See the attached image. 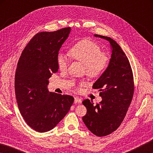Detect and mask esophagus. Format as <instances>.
<instances>
[{"mask_svg": "<svg viewBox=\"0 0 153 153\" xmlns=\"http://www.w3.org/2000/svg\"><path fill=\"white\" fill-rule=\"evenodd\" d=\"M82 102V100L81 98L78 97H75L74 98V102L75 103H81Z\"/></svg>", "mask_w": 153, "mask_h": 153, "instance_id": "obj_1", "label": "esophagus"}]
</instances>
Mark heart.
<instances>
[{
  "label": "heart",
  "mask_w": 153,
  "mask_h": 153,
  "mask_svg": "<svg viewBox=\"0 0 153 153\" xmlns=\"http://www.w3.org/2000/svg\"><path fill=\"white\" fill-rule=\"evenodd\" d=\"M100 46L94 42L84 40L77 42L69 48V57L85 65L86 73L90 77H97L105 71L109 59L104 53H101ZM57 64L61 70H65L68 61L65 56L60 55L57 58Z\"/></svg>",
  "instance_id": "1"
}]
</instances>
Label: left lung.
<instances>
[{"instance_id":"1","label":"left lung","mask_w":153,"mask_h":153,"mask_svg":"<svg viewBox=\"0 0 153 153\" xmlns=\"http://www.w3.org/2000/svg\"><path fill=\"white\" fill-rule=\"evenodd\" d=\"M110 44L111 59L105 71L93 84L98 89L102 101L94 105L89 99L84 100L87 108L82 117L88 129L97 136H105L115 131L124 120L134 94L131 68L120 46L110 37L94 34Z\"/></svg>"}]
</instances>
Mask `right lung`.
<instances>
[{
    "label": "right lung",
    "mask_w": 153,
    "mask_h": 153,
    "mask_svg": "<svg viewBox=\"0 0 153 153\" xmlns=\"http://www.w3.org/2000/svg\"><path fill=\"white\" fill-rule=\"evenodd\" d=\"M71 27L40 32L25 46L18 61L15 90L25 122L38 132L53 129L69 112L74 98L48 90V79L58 71L57 58Z\"/></svg>",
    "instance_id": "obj_1"
}]
</instances>
